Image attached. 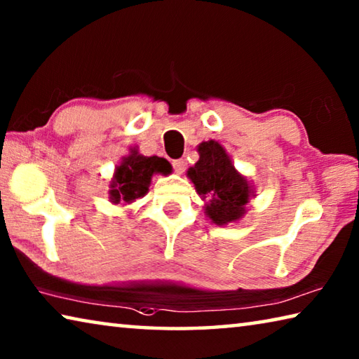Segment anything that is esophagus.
<instances>
[{"label":"esophagus","instance_id":"obj_1","mask_svg":"<svg viewBox=\"0 0 359 359\" xmlns=\"http://www.w3.org/2000/svg\"><path fill=\"white\" fill-rule=\"evenodd\" d=\"M172 166H174V171L177 174H184L185 172V168H187V161L185 160H175L172 161Z\"/></svg>","mask_w":359,"mask_h":359}]
</instances>
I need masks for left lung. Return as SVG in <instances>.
<instances>
[{
	"instance_id": "obj_1",
	"label": "left lung",
	"mask_w": 359,
	"mask_h": 359,
	"mask_svg": "<svg viewBox=\"0 0 359 359\" xmlns=\"http://www.w3.org/2000/svg\"><path fill=\"white\" fill-rule=\"evenodd\" d=\"M199 160L187 171L194 190L201 196L204 214L217 226L239 222L247 214V204L255 196V185L234 168L220 142L204 141L198 145Z\"/></svg>"
}]
</instances>
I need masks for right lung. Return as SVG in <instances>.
I'll return each instance as SVG.
<instances>
[{"label": "right lung", "mask_w": 359, "mask_h": 359, "mask_svg": "<svg viewBox=\"0 0 359 359\" xmlns=\"http://www.w3.org/2000/svg\"><path fill=\"white\" fill-rule=\"evenodd\" d=\"M171 165L166 158L145 156L139 154L137 147H130V154L121 158L115 166L109 184V201L112 204H131L147 194L151 177L155 174L168 175Z\"/></svg>", "instance_id": "right-lung-1"}]
</instances>
